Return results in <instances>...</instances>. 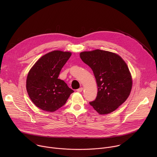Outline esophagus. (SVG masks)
Returning <instances> with one entry per match:
<instances>
[{"label":"esophagus","mask_w":157,"mask_h":157,"mask_svg":"<svg viewBox=\"0 0 157 157\" xmlns=\"http://www.w3.org/2000/svg\"><path fill=\"white\" fill-rule=\"evenodd\" d=\"M82 90H83V88H82V87H80V88L78 89L76 91H77V92H78V93H81V92L82 91Z\"/></svg>","instance_id":"obj_1"}]
</instances>
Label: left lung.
<instances>
[{
  "instance_id": "1",
  "label": "left lung",
  "mask_w": 157,
  "mask_h": 157,
  "mask_svg": "<svg viewBox=\"0 0 157 157\" xmlns=\"http://www.w3.org/2000/svg\"><path fill=\"white\" fill-rule=\"evenodd\" d=\"M80 58L92 69L98 87L96 99L89 104L99 114L114 111L126 101L132 89L127 64L118 55L101 50L81 52Z\"/></svg>"
}]
</instances>
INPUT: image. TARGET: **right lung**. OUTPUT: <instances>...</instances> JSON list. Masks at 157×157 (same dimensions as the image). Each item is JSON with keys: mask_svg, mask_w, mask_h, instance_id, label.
I'll return each instance as SVG.
<instances>
[{"mask_svg": "<svg viewBox=\"0 0 157 157\" xmlns=\"http://www.w3.org/2000/svg\"><path fill=\"white\" fill-rule=\"evenodd\" d=\"M71 53L53 51L41 57L30 70L26 87L33 104L47 112H54L65 104L74 92L59 79V73Z\"/></svg>", "mask_w": 157, "mask_h": 157, "instance_id": "add662e5", "label": "right lung"}]
</instances>
